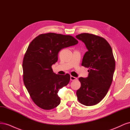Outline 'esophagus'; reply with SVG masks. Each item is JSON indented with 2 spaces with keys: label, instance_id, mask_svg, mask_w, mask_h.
<instances>
[{
  "label": "esophagus",
  "instance_id": "esophagus-1",
  "mask_svg": "<svg viewBox=\"0 0 130 130\" xmlns=\"http://www.w3.org/2000/svg\"><path fill=\"white\" fill-rule=\"evenodd\" d=\"M77 80V78L74 77V76H70V80L71 81H74V80Z\"/></svg>",
  "mask_w": 130,
  "mask_h": 130
}]
</instances>
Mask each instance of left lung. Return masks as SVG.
Masks as SVG:
<instances>
[{"instance_id": "1", "label": "left lung", "mask_w": 130, "mask_h": 130, "mask_svg": "<svg viewBox=\"0 0 130 130\" xmlns=\"http://www.w3.org/2000/svg\"><path fill=\"white\" fill-rule=\"evenodd\" d=\"M88 51L84 55L82 66L89 68L88 76L78 78L81 87L76 92L77 99L85 106L98 104L107 94L115 70V60L111 46L105 39L88 33L76 35Z\"/></svg>"}]
</instances>
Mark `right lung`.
Wrapping results in <instances>:
<instances>
[{"instance_id":"1","label":"right lung","mask_w":130,"mask_h":130,"mask_svg":"<svg viewBox=\"0 0 130 130\" xmlns=\"http://www.w3.org/2000/svg\"><path fill=\"white\" fill-rule=\"evenodd\" d=\"M78 41L70 35L55 33L41 34L30 43L23 61V81L34 103L49 110L60 104V89L67 85L70 75L56 74L52 66L58 60V54Z\"/></svg>"}]
</instances>
